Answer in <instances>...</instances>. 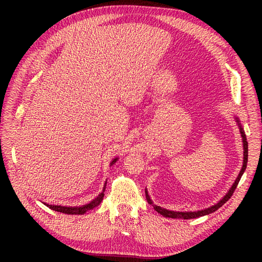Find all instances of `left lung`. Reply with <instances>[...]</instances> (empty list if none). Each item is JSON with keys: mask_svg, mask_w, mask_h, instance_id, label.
Segmentation results:
<instances>
[{"mask_svg": "<svg viewBox=\"0 0 262 262\" xmlns=\"http://www.w3.org/2000/svg\"><path fill=\"white\" fill-rule=\"evenodd\" d=\"M237 122H238V120H237ZM240 125V124H238ZM240 132H241V135H242V140H243V149H244V158H243V165H242V169H241V171H240V173H238V177L236 178V180H235V182L233 183V186H232V188L230 189L229 190V192H227L225 196H224V198L221 200V202H219L217 203L216 205H214V206H211V207H209V208H207V209H204V210H199V211H186V213H182V211H173V210H168V209H164V208H162V207H160V206H157V205H153V203H152V200L149 199V196L147 194V191L145 190V192H146V199H147V203L148 204H152L153 205V207H154V209L158 211V213H160L161 215H163L164 217H169V219H183V220H190V219H197V217H200V216H204V215H208V214H210V213H214L215 210H217L219 209L220 207H222V206H223L227 200H229L231 197H232V194L234 193V191H235V189H236V187H237V185H238V181L241 180V177H242V174H243V172L246 171V169H247V163H248V142H247V136H246V133H244V130L242 129V127L240 126Z\"/></svg>", "mask_w": 262, "mask_h": 262, "instance_id": "1", "label": "left lung"}]
</instances>
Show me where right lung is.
Masks as SVG:
<instances>
[{"label":"right lung","mask_w":262,"mask_h":262,"mask_svg":"<svg viewBox=\"0 0 262 262\" xmlns=\"http://www.w3.org/2000/svg\"><path fill=\"white\" fill-rule=\"evenodd\" d=\"M117 161V159H115L113 162H111L110 164H114ZM104 190H105V185H104V188H103V191L99 194V196L93 199L91 203H89L86 205H83V206H80V207H65V206H55V205H47L49 208L53 209V210H56V211H60V213H64V214H71V215H82L84 214L85 211L88 210H91L93 208H96L97 206L100 205V203L102 202L103 199V196H104Z\"/></svg>","instance_id":"add662e5"}]
</instances>
